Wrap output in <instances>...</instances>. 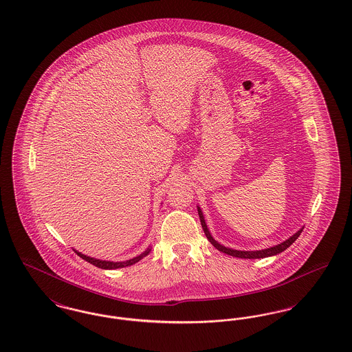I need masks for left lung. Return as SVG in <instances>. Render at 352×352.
Returning <instances> with one entry per match:
<instances>
[{
  "instance_id": "left-lung-1",
  "label": "left lung",
  "mask_w": 352,
  "mask_h": 352,
  "mask_svg": "<svg viewBox=\"0 0 352 352\" xmlns=\"http://www.w3.org/2000/svg\"><path fill=\"white\" fill-rule=\"evenodd\" d=\"M198 214H199V219H201V228H203V231H204L206 237L210 240V243H211L218 251L227 253V254L234 256V257H239V258H264V257L278 254V253L285 251L286 248H289V247L298 239V236L301 234L302 230H303V227H302L301 230H298L296 234H293V236H290L287 240H285V241L277 244V245H274V247L267 248V250H261V251H237V250H232V248H228V247L221 245L220 243H218V241L212 237V234H211V232H210L208 228H207V224H206V220H204V217H203V212H201L199 206H198Z\"/></svg>"
}]
</instances>
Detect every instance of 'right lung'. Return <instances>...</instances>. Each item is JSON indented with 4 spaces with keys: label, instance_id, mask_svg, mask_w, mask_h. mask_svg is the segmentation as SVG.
<instances>
[{
    "label": "right lung",
    "instance_id": "1",
    "mask_svg": "<svg viewBox=\"0 0 352 352\" xmlns=\"http://www.w3.org/2000/svg\"><path fill=\"white\" fill-rule=\"evenodd\" d=\"M74 251L76 252V254H78V256H80L83 260L88 261V263H91L92 265H95V267H98V268L108 269V270H111V269L125 268V267H131V265H133L135 263H138L141 258H144L145 256H148V254L151 253V248L149 247L146 251L142 252L141 254L135 256V257L131 258V260H126V261H107V260H99V258H95V257L85 256V254H83L82 252L76 251V250H74Z\"/></svg>",
    "mask_w": 352,
    "mask_h": 352
}]
</instances>
